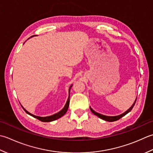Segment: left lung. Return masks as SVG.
I'll list each match as a JSON object with an SVG mask.
<instances>
[{
	"label": "left lung",
	"instance_id": "left-lung-1",
	"mask_svg": "<svg viewBox=\"0 0 153 153\" xmlns=\"http://www.w3.org/2000/svg\"><path fill=\"white\" fill-rule=\"evenodd\" d=\"M136 100H137V98H136V100H135V102H134V104L131 105V108L129 109V110H127L126 112H124L123 114H121V115H119V116H104V115H102V114H100L97 113V112H96L95 111L93 110L91 108H90V110H91V111L92 112V113L94 114V115H96V116L99 117L100 118H101V119L104 120H105V121H110V122H112V121H117V120H120L121 117H122L123 116H126V115L127 113H129V111H131V110H132L133 106H134V105H135V104Z\"/></svg>",
	"mask_w": 153,
	"mask_h": 153
}]
</instances>
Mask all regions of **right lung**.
Wrapping results in <instances>:
<instances>
[{
	"mask_svg": "<svg viewBox=\"0 0 153 153\" xmlns=\"http://www.w3.org/2000/svg\"><path fill=\"white\" fill-rule=\"evenodd\" d=\"M73 85H71L70 86L69 88V90H68V91H69V93H70V90H71V87H72ZM69 102H70V95L68 96V100H67V102L66 103V104H65L64 108L63 109V110H61L59 112H58V113L55 114L54 115H53V116H48V117H39V116H34V115L30 114V112H28L27 111H26L25 109L22 107V108L24 109V110L26 112V113L27 114L30 115V116H32V117L36 118V119L39 120V121H43V122H49V121H54V120H56L59 119V118H60L61 117H62L63 116H64V115L66 114V112L68 110V105H69Z\"/></svg>",
	"mask_w": 153,
	"mask_h": 153,
	"instance_id": "obj_1",
	"label": "right lung"
}]
</instances>
